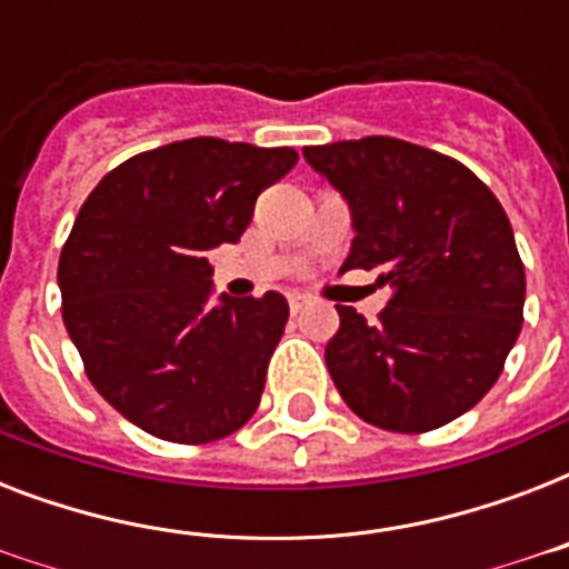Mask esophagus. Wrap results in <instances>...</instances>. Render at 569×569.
<instances>
[{
	"instance_id": "34e87169",
	"label": "esophagus",
	"mask_w": 569,
	"mask_h": 569,
	"mask_svg": "<svg viewBox=\"0 0 569 569\" xmlns=\"http://www.w3.org/2000/svg\"><path fill=\"white\" fill-rule=\"evenodd\" d=\"M307 303H310V298H307V295H292V298H289V310L301 312Z\"/></svg>"
}]
</instances>
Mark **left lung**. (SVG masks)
Here are the masks:
<instances>
[{"instance_id":"left-lung-1","label":"left lung","mask_w":569,"mask_h":569,"mask_svg":"<svg viewBox=\"0 0 569 569\" xmlns=\"http://www.w3.org/2000/svg\"><path fill=\"white\" fill-rule=\"evenodd\" d=\"M355 223L339 271H380L392 298L369 321L339 303L325 348L339 396L363 422L422 433L476 407L522 328L526 268L502 203L467 164L372 136L303 147Z\"/></svg>"}]
</instances>
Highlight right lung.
<instances>
[{
	"instance_id": "right-lung-1",
	"label": "right lung",
	"mask_w": 569,
	"mask_h": 569,
	"mask_svg": "<svg viewBox=\"0 0 569 569\" xmlns=\"http://www.w3.org/2000/svg\"><path fill=\"white\" fill-rule=\"evenodd\" d=\"M292 147L189 138L138 153L88 194L58 259L64 328L120 416L168 442L221 440L259 407L280 292L212 301L206 253L236 244Z\"/></svg>"
}]
</instances>
